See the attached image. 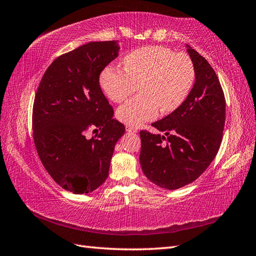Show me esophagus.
Listing matches in <instances>:
<instances>
[{
	"instance_id": "obj_1",
	"label": "esophagus",
	"mask_w": 256,
	"mask_h": 256,
	"mask_svg": "<svg viewBox=\"0 0 256 256\" xmlns=\"http://www.w3.org/2000/svg\"><path fill=\"white\" fill-rule=\"evenodd\" d=\"M126 132H128V133H138V128H132V126H126Z\"/></svg>"
}]
</instances>
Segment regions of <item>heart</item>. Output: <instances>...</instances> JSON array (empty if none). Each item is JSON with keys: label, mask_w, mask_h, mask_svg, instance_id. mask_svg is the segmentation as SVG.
I'll return each mask as SVG.
<instances>
[{"label": "heart", "mask_w": 256, "mask_h": 256, "mask_svg": "<svg viewBox=\"0 0 256 256\" xmlns=\"http://www.w3.org/2000/svg\"><path fill=\"white\" fill-rule=\"evenodd\" d=\"M194 81L192 59L170 48L148 46L135 50L124 58V68L108 66L100 77L106 96L120 103L133 94L140 84V94L116 111L120 121L140 126L154 120L160 112L170 113L187 99Z\"/></svg>", "instance_id": "b5f03b06"}]
</instances>
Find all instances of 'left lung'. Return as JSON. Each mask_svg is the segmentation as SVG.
I'll use <instances>...</instances> for the list:
<instances>
[{"label":"left lung","instance_id":"1","mask_svg":"<svg viewBox=\"0 0 256 256\" xmlns=\"http://www.w3.org/2000/svg\"><path fill=\"white\" fill-rule=\"evenodd\" d=\"M194 84L177 110L152 125L164 135L140 131V162L156 186L175 190L194 182L218 153L226 122V100L210 64L186 45Z\"/></svg>","mask_w":256,"mask_h":256}]
</instances>
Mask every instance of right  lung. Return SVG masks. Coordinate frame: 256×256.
I'll use <instances>...</instances> for the list:
<instances>
[{
	"label": "right lung",
	"instance_id": "add662e5",
	"mask_svg": "<svg viewBox=\"0 0 256 256\" xmlns=\"http://www.w3.org/2000/svg\"><path fill=\"white\" fill-rule=\"evenodd\" d=\"M118 42H91L59 56L40 80L32 108L38 156L59 186L82 194L106 182L125 132L100 88L103 69L118 56ZM97 134L86 139V132Z\"/></svg>",
	"mask_w": 256,
	"mask_h": 256
}]
</instances>
